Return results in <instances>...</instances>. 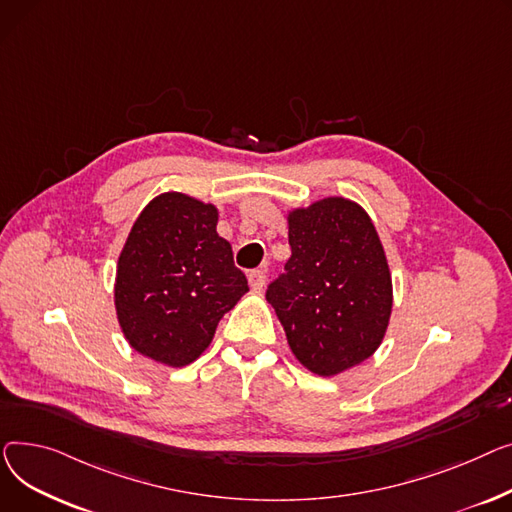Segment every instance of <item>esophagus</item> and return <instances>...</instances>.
<instances>
[{"mask_svg": "<svg viewBox=\"0 0 512 512\" xmlns=\"http://www.w3.org/2000/svg\"><path fill=\"white\" fill-rule=\"evenodd\" d=\"M248 281H250V287H252L254 291H260V289L264 287V283H266V273H264V270H260V268L250 270Z\"/></svg>", "mask_w": 512, "mask_h": 512, "instance_id": "34e87169", "label": "esophagus"}]
</instances>
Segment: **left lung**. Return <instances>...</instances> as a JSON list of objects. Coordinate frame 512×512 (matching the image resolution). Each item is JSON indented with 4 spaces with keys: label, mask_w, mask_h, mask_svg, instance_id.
Segmentation results:
<instances>
[{
    "label": "left lung",
    "mask_w": 512,
    "mask_h": 512,
    "mask_svg": "<svg viewBox=\"0 0 512 512\" xmlns=\"http://www.w3.org/2000/svg\"><path fill=\"white\" fill-rule=\"evenodd\" d=\"M291 258L266 289L291 351L310 372L335 376L368 359L386 333L393 283L362 206L324 198L289 215Z\"/></svg>",
    "instance_id": "left-lung-1"
}]
</instances>
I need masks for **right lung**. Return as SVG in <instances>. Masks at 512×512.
Here are the masks:
<instances>
[{
    "label": "right lung",
    "mask_w": 512,
    "mask_h": 512,
    "mask_svg": "<svg viewBox=\"0 0 512 512\" xmlns=\"http://www.w3.org/2000/svg\"><path fill=\"white\" fill-rule=\"evenodd\" d=\"M217 219L213 204L161 194L146 204L119 254V324L128 343L159 364H192L248 291Z\"/></svg>",
    "instance_id": "add662e5"
}]
</instances>
